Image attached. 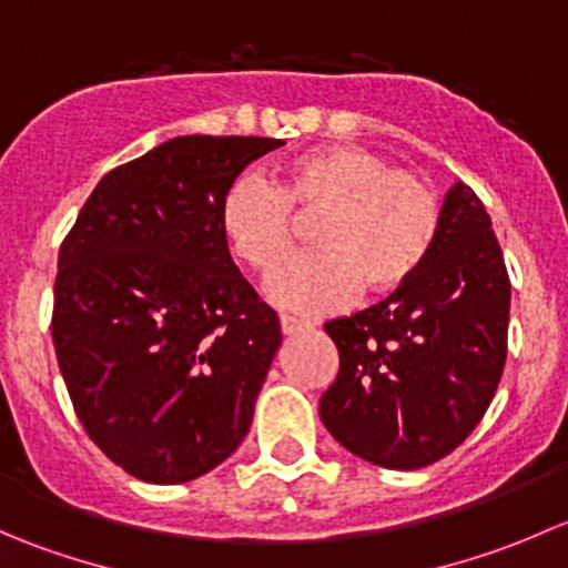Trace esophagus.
I'll return each mask as SVG.
<instances>
[{
	"label": "esophagus",
	"mask_w": 568,
	"mask_h": 568,
	"mask_svg": "<svg viewBox=\"0 0 568 568\" xmlns=\"http://www.w3.org/2000/svg\"><path fill=\"white\" fill-rule=\"evenodd\" d=\"M311 321L305 318H296V316H280V329H283V335H300V332L311 329Z\"/></svg>",
	"instance_id": "1"
}]
</instances>
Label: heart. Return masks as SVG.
Wrapping results in <instances>:
<instances>
[{"instance_id":"obj_1","label":"heart","mask_w":568,"mask_h":568,"mask_svg":"<svg viewBox=\"0 0 568 568\" xmlns=\"http://www.w3.org/2000/svg\"><path fill=\"white\" fill-rule=\"evenodd\" d=\"M313 222L316 252L277 268L266 296L296 313H329L357 291L390 296L417 277L439 236L432 181L359 145H318L280 168L277 189L242 175L220 205L239 261L272 272L294 250V222Z\"/></svg>"}]
</instances>
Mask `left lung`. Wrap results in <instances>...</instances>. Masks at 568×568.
<instances>
[{
	"label": "left lung",
	"mask_w": 568,
	"mask_h": 568,
	"mask_svg": "<svg viewBox=\"0 0 568 568\" xmlns=\"http://www.w3.org/2000/svg\"><path fill=\"white\" fill-rule=\"evenodd\" d=\"M511 283L484 203L454 183L426 266L385 302L326 321L341 371L321 395L326 432L359 459L420 469L459 448L506 365Z\"/></svg>",
	"instance_id": "8db88e82"
}]
</instances>
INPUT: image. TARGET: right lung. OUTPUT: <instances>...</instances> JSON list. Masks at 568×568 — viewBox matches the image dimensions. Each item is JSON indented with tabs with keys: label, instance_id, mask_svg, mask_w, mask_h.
Masks as SVG:
<instances>
[{
	"label": "right lung",
	"instance_id": "1",
	"mask_svg": "<svg viewBox=\"0 0 568 568\" xmlns=\"http://www.w3.org/2000/svg\"><path fill=\"white\" fill-rule=\"evenodd\" d=\"M272 136L189 134L112 170L60 250L57 363L84 432L125 473L186 484L252 426L280 341L222 236L220 205Z\"/></svg>",
	"mask_w": 568,
	"mask_h": 568
}]
</instances>
